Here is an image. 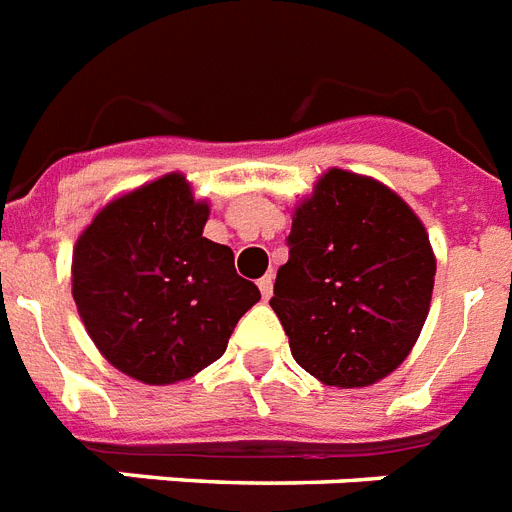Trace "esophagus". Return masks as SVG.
Listing matches in <instances>:
<instances>
[{
    "label": "esophagus",
    "instance_id": "34e87169",
    "mask_svg": "<svg viewBox=\"0 0 512 512\" xmlns=\"http://www.w3.org/2000/svg\"><path fill=\"white\" fill-rule=\"evenodd\" d=\"M259 290L264 298H272V290H275V275H272V272H267V275L261 277Z\"/></svg>",
    "mask_w": 512,
    "mask_h": 512
}]
</instances>
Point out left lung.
I'll return each mask as SVG.
<instances>
[{
	"mask_svg": "<svg viewBox=\"0 0 512 512\" xmlns=\"http://www.w3.org/2000/svg\"><path fill=\"white\" fill-rule=\"evenodd\" d=\"M285 243L269 306L298 365L338 388L370 386L402 365L436 275L412 208L375 179L330 169L296 208Z\"/></svg>",
	"mask_w": 512,
	"mask_h": 512,
	"instance_id": "obj_1",
	"label": "left lung"
}]
</instances>
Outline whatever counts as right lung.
<instances>
[{"instance_id":"1","label":"right lung","mask_w":512,"mask_h":512,"mask_svg":"<svg viewBox=\"0 0 512 512\" xmlns=\"http://www.w3.org/2000/svg\"><path fill=\"white\" fill-rule=\"evenodd\" d=\"M206 203L182 174L113 200L73 251V301L110 365L163 386L222 357L261 298L232 248L203 237Z\"/></svg>"}]
</instances>
